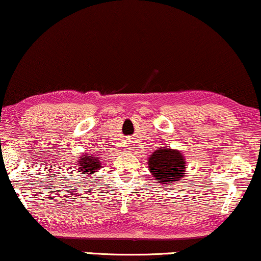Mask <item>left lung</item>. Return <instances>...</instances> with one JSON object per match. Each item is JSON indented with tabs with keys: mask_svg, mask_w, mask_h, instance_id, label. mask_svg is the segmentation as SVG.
Instances as JSON below:
<instances>
[{
	"mask_svg": "<svg viewBox=\"0 0 261 261\" xmlns=\"http://www.w3.org/2000/svg\"><path fill=\"white\" fill-rule=\"evenodd\" d=\"M149 170L161 184H172L184 176L185 159L181 152L162 147L149 158Z\"/></svg>",
	"mask_w": 261,
	"mask_h": 261,
	"instance_id": "obj_1",
	"label": "left lung"
}]
</instances>
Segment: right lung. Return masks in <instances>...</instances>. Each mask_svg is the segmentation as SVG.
I'll return each mask as SVG.
<instances>
[{
	"label": "right lung",
	"mask_w": 261,
	"mask_h": 261,
	"mask_svg": "<svg viewBox=\"0 0 261 261\" xmlns=\"http://www.w3.org/2000/svg\"><path fill=\"white\" fill-rule=\"evenodd\" d=\"M80 166L81 170L79 172H83V177H87L88 174H93L97 170H99L100 164L98 162V158L92 157L91 154H85V157H81L80 159Z\"/></svg>",
	"instance_id": "add662e5"
}]
</instances>
